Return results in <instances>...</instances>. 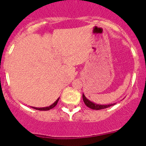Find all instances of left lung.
Wrapping results in <instances>:
<instances>
[{"instance_id":"obj_1","label":"left lung","mask_w":146,"mask_h":146,"mask_svg":"<svg viewBox=\"0 0 146 146\" xmlns=\"http://www.w3.org/2000/svg\"><path fill=\"white\" fill-rule=\"evenodd\" d=\"M82 98L84 100V104L89 108L92 109V110H102V109L107 108V107H110L111 106H113L116 103H112V104H109V105H99V104L94 103V102H91V100H88L86 98L85 96L84 95V94H82Z\"/></svg>"}]
</instances>
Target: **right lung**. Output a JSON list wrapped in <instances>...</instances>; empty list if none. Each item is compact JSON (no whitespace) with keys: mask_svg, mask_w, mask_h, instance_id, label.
Instances as JSON below:
<instances>
[{"mask_svg":"<svg viewBox=\"0 0 146 146\" xmlns=\"http://www.w3.org/2000/svg\"><path fill=\"white\" fill-rule=\"evenodd\" d=\"M59 100H60V98H58L57 99V100L54 102V103H52V105H50L48 107H32V108L33 109H35V110H40V111H47V110H51V109H52L53 107H55L56 105H57V102H58Z\"/></svg>","mask_w":146,"mask_h":146,"instance_id":"add662e5","label":"right lung"}]
</instances>
